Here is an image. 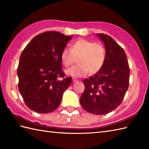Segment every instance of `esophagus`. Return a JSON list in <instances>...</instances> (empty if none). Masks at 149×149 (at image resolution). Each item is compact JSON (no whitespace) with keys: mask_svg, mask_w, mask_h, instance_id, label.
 I'll use <instances>...</instances> for the list:
<instances>
[{"mask_svg":"<svg viewBox=\"0 0 149 149\" xmlns=\"http://www.w3.org/2000/svg\"><path fill=\"white\" fill-rule=\"evenodd\" d=\"M72 79H73L74 82H76L78 81V79L77 78H75V77H72Z\"/></svg>","mask_w":149,"mask_h":149,"instance_id":"34e87169","label":"esophagus"}]
</instances>
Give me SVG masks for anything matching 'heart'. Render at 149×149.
<instances>
[{
  "instance_id": "b5f03b06",
  "label": "heart",
  "mask_w": 149,
  "mask_h": 149,
  "mask_svg": "<svg viewBox=\"0 0 149 149\" xmlns=\"http://www.w3.org/2000/svg\"><path fill=\"white\" fill-rule=\"evenodd\" d=\"M106 58L104 47L100 43L80 39L70 45V49L65 47L60 54L61 63L69 67L78 58V65L68 69L66 74L75 77H82L89 72L95 74L103 66Z\"/></svg>"
}]
</instances>
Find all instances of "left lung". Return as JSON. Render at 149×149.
Listing matches in <instances>:
<instances>
[{
  "label": "left lung",
  "instance_id": "obj_1",
  "mask_svg": "<svg viewBox=\"0 0 149 149\" xmlns=\"http://www.w3.org/2000/svg\"><path fill=\"white\" fill-rule=\"evenodd\" d=\"M96 36L105 45V61L97 73L83 81L85 89L80 103L87 112L103 115L121 103L128 89L130 67L125 52L111 37Z\"/></svg>",
  "mask_w": 149,
  "mask_h": 149
}]
</instances>
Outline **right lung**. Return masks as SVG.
Listing matches in <instances>:
<instances>
[{"label":"right lung","mask_w":149,"mask_h":149,"mask_svg":"<svg viewBox=\"0 0 149 149\" xmlns=\"http://www.w3.org/2000/svg\"><path fill=\"white\" fill-rule=\"evenodd\" d=\"M72 38L54 31L44 32L33 38L21 54L17 71L18 89L33 111H54L70 85L72 77H64L61 70L60 54Z\"/></svg>","instance_id":"add662e5"}]
</instances>
